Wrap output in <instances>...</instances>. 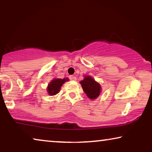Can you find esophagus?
<instances>
[{"label": "esophagus", "mask_w": 152, "mask_h": 152, "mask_svg": "<svg viewBox=\"0 0 152 152\" xmlns=\"http://www.w3.org/2000/svg\"><path fill=\"white\" fill-rule=\"evenodd\" d=\"M69 78H70V80H71V81H75L77 80V78L75 77V76H74V75H71V76L69 77Z\"/></svg>", "instance_id": "1"}]
</instances>
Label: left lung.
<instances>
[{
  "label": "left lung",
  "instance_id": "obj_1",
  "mask_svg": "<svg viewBox=\"0 0 152 152\" xmlns=\"http://www.w3.org/2000/svg\"><path fill=\"white\" fill-rule=\"evenodd\" d=\"M83 91L86 94L90 99H96L100 95L102 92V86L99 83L94 80L92 76L85 75L83 80L80 82Z\"/></svg>",
  "mask_w": 152,
  "mask_h": 152
}]
</instances>
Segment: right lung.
<instances>
[{
	"label": "right lung",
	"mask_w": 152,
	"mask_h": 152,
	"mask_svg": "<svg viewBox=\"0 0 152 152\" xmlns=\"http://www.w3.org/2000/svg\"><path fill=\"white\" fill-rule=\"evenodd\" d=\"M69 81V78L65 77L64 79L54 78L53 80L50 81L47 86V91L50 96H54L59 93L60 91L61 87L66 81Z\"/></svg>",
	"instance_id": "1"
}]
</instances>
